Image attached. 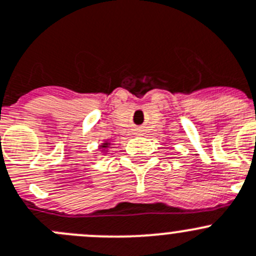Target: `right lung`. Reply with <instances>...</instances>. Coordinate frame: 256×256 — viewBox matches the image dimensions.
<instances>
[{"label":"right lung","mask_w":256,"mask_h":256,"mask_svg":"<svg viewBox=\"0 0 256 256\" xmlns=\"http://www.w3.org/2000/svg\"><path fill=\"white\" fill-rule=\"evenodd\" d=\"M110 147H112V142H110L109 140H104L102 144H99V150H100V152H102V154H106L108 150H109Z\"/></svg>","instance_id":"right-lung-1"}]
</instances>
